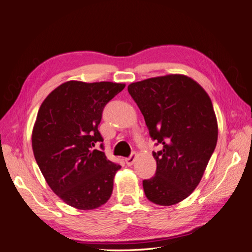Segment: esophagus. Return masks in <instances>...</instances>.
Listing matches in <instances>:
<instances>
[{
	"label": "esophagus",
	"instance_id": "34e87169",
	"mask_svg": "<svg viewBox=\"0 0 252 252\" xmlns=\"http://www.w3.org/2000/svg\"><path fill=\"white\" fill-rule=\"evenodd\" d=\"M135 159H136V154H135V153H132V154L130 155V157H127V158H126V165L127 166H132L133 162L135 161Z\"/></svg>",
	"mask_w": 252,
	"mask_h": 252
}]
</instances>
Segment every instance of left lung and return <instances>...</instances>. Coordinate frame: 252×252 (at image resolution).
<instances>
[{
  "label": "left lung",
  "instance_id": "8db88e82",
  "mask_svg": "<svg viewBox=\"0 0 252 252\" xmlns=\"http://www.w3.org/2000/svg\"><path fill=\"white\" fill-rule=\"evenodd\" d=\"M127 92L139 106L152 140L155 176L143 180L146 198L174 205L192 193L218 143V120L211 98L192 78L171 74L132 83Z\"/></svg>",
  "mask_w": 252,
  "mask_h": 252
}]
</instances>
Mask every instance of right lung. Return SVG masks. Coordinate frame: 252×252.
I'll use <instances>...</instances> for the list:
<instances>
[{
    "label": "right lung",
    "mask_w": 252,
    "mask_h": 252,
    "mask_svg": "<svg viewBox=\"0 0 252 252\" xmlns=\"http://www.w3.org/2000/svg\"><path fill=\"white\" fill-rule=\"evenodd\" d=\"M125 84L68 81L39 108L32 143L37 164L59 198L78 210H94L109 200L120 165L95 150L102 110Z\"/></svg>",
    "instance_id": "right-lung-1"
}]
</instances>
